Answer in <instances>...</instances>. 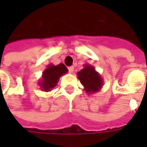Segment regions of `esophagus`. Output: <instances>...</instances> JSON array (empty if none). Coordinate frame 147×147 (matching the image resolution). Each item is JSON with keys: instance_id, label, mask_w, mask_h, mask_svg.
Instances as JSON below:
<instances>
[{"instance_id": "34e87169", "label": "esophagus", "mask_w": 147, "mask_h": 147, "mask_svg": "<svg viewBox=\"0 0 147 147\" xmlns=\"http://www.w3.org/2000/svg\"><path fill=\"white\" fill-rule=\"evenodd\" d=\"M68 69H69V73H70V74H72V73L74 72V66H70V67H69Z\"/></svg>"}]
</instances>
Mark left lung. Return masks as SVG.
Returning <instances> with one entry per match:
<instances>
[{
  "mask_svg": "<svg viewBox=\"0 0 147 147\" xmlns=\"http://www.w3.org/2000/svg\"><path fill=\"white\" fill-rule=\"evenodd\" d=\"M83 66L84 68L78 72V78L87 93L89 95L96 93L103 87V79L94 66L88 64Z\"/></svg>",
  "mask_w": 147,
  "mask_h": 147,
  "instance_id": "1",
  "label": "left lung"
}]
</instances>
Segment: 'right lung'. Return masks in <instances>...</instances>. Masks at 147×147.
Masks as SVG:
<instances>
[{
	"instance_id": "right-lung-1",
	"label": "right lung",
	"mask_w": 147,
	"mask_h": 147,
	"mask_svg": "<svg viewBox=\"0 0 147 147\" xmlns=\"http://www.w3.org/2000/svg\"><path fill=\"white\" fill-rule=\"evenodd\" d=\"M68 73V69L64 64L54 65L50 64L43 71L42 78L38 81L40 89L43 92H51L59 82V78Z\"/></svg>"
}]
</instances>
